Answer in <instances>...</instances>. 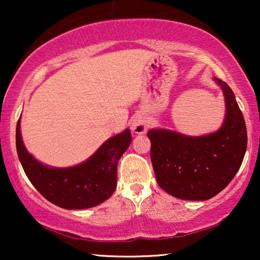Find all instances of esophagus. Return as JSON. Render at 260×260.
Masks as SVG:
<instances>
[{"label": "esophagus", "mask_w": 260, "mask_h": 260, "mask_svg": "<svg viewBox=\"0 0 260 260\" xmlns=\"http://www.w3.org/2000/svg\"><path fill=\"white\" fill-rule=\"evenodd\" d=\"M149 123L148 118L143 115H137L135 118L133 119V125H131V129H133L136 134H144L145 131L148 130Z\"/></svg>", "instance_id": "esophagus-1"}]
</instances>
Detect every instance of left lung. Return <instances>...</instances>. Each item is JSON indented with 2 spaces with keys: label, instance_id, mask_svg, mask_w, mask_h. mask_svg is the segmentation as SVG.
Segmentation results:
<instances>
[{
  "label": "left lung",
  "instance_id": "left-lung-1",
  "mask_svg": "<svg viewBox=\"0 0 260 260\" xmlns=\"http://www.w3.org/2000/svg\"><path fill=\"white\" fill-rule=\"evenodd\" d=\"M226 101V117L214 134L188 137L169 130H150V157L158 186L182 200H208L229 184L243 163L247 131L236 95L215 79Z\"/></svg>",
  "mask_w": 260,
  "mask_h": 260
}]
</instances>
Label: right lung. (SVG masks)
<instances>
[{
    "mask_svg": "<svg viewBox=\"0 0 260 260\" xmlns=\"http://www.w3.org/2000/svg\"><path fill=\"white\" fill-rule=\"evenodd\" d=\"M130 143L126 129L106 141L86 162L71 168H49L26 150L20 119L16 125V150L27 177L42 197L66 209L94 207L111 197L117 186V165Z\"/></svg>",
    "mask_w": 260,
    "mask_h": 260,
    "instance_id": "add662e5",
    "label": "right lung"
}]
</instances>
